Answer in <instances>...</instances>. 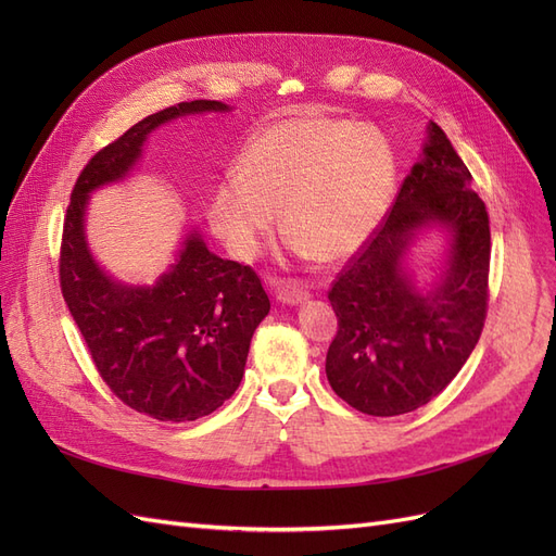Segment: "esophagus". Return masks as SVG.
Instances as JSON below:
<instances>
[{
    "label": "esophagus",
    "mask_w": 556,
    "mask_h": 556,
    "mask_svg": "<svg viewBox=\"0 0 556 556\" xmlns=\"http://www.w3.org/2000/svg\"><path fill=\"white\" fill-rule=\"evenodd\" d=\"M311 294L304 288V285L299 282H276V299L282 301V304H301V301H306Z\"/></svg>",
    "instance_id": "obj_1"
}]
</instances>
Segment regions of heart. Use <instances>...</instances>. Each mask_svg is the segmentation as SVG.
Wrapping results in <instances>:
<instances>
[{
    "label": "heart",
    "mask_w": 556,
    "mask_h": 556,
    "mask_svg": "<svg viewBox=\"0 0 556 556\" xmlns=\"http://www.w3.org/2000/svg\"><path fill=\"white\" fill-rule=\"evenodd\" d=\"M211 199V223L239 260L276 225L319 264L350 257L390 201L396 162L380 131L333 117H290L255 134Z\"/></svg>",
    "instance_id": "1"
}]
</instances>
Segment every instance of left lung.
<instances>
[{
    "instance_id": "obj_1",
    "label": "left lung",
    "mask_w": 556,
    "mask_h": 556,
    "mask_svg": "<svg viewBox=\"0 0 556 556\" xmlns=\"http://www.w3.org/2000/svg\"><path fill=\"white\" fill-rule=\"evenodd\" d=\"M451 231L444 280L419 293L402 255L425 226ZM490 215L445 131L429 137L380 227L336 276L329 301L339 331L327 352L331 390L376 417L417 410L439 396L473 352L490 301Z\"/></svg>"
}]
</instances>
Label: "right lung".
Listing matches in <instances>:
<instances>
[{
  "label": "right lung",
  "instance_id": "1",
  "mask_svg": "<svg viewBox=\"0 0 556 556\" xmlns=\"http://www.w3.org/2000/svg\"><path fill=\"white\" fill-rule=\"evenodd\" d=\"M229 111L194 99L143 117L83 166L66 206L60 245V288L97 374L131 410L160 422L211 415L241 384L250 339L268 315L260 276L223 260L190 231L176 264L150 288L106 276L83 231L88 197L127 176L148 134L178 115Z\"/></svg>",
  "mask_w": 556,
  "mask_h": 556
}]
</instances>
